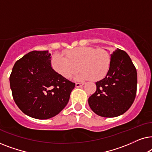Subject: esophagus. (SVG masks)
I'll list each match as a JSON object with an SVG mask.
<instances>
[{
    "label": "esophagus",
    "mask_w": 152,
    "mask_h": 152,
    "mask_svg": "<svg viewBox=\"0 0 152 152\" xmlns=\"http://www.w3.org/2000/svg\"><path fill=\"white\" fill-rule=\"evenodd\" d=\"M84 84V83H76L75 86H76V88H80V87L82 86Z\"/></svg>",
    "instance_id": "obj_1"
}]
</instances>
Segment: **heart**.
<instances>
[{"label": "heart", "mask_w": 152, "mask_h": 152, "mask_svg": "<svg viewBox=\"0 0 152 152\" xmlns=\"http://www.w3.org/2000/svg\"><path fill=\"white\" fill-rule=\"evenodd\" d=\"M66 57L55 54L51 59L53 69L66 79H69L77 72L76 81L88 80L92 78L99 81L104 78L111 65V56L105 50L82 46L64 53Z\"/></svg>", "instance_id": "heart-1"}]
</instances>
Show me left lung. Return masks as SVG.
<instances>
[{"instance_id":"obj_1","label":"left lung","mask_w":152,"mask_h":152,"mask_svg":"<svg viewBox=\"0 0 152 152\" xmlns=\"http://www.w3.org/2000/svg\"><path fill=\"white\" fill-rule=\"evenodd\" d=\"M95 84L96 91L88 100L95 113L114 118L125 113L134 102L137 87L136 69L128 54L118 48L113 51L109 72Z\"/></svg>"}]
</instances>
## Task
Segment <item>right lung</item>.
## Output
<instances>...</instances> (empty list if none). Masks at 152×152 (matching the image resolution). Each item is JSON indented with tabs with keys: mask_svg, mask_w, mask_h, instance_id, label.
<instances>
[{
	"mask_svg": "<svg viewBox=\"0 0 152 152\" xmlns=\"http://www.w3.org/2000/svg\"><path fill=\"white\" fill-rule=\"evenodd\" d=\"M10 83L18 107L26 115L39 120L59 114L75 86L53 69L48 50L30 52L18 59L12 68Z\"/></svg>",
	"mask_w": 152,
	"mask_h": 152,
	"instance_id": "add662e5",
	"label": "right lung"
}]
</instances>
